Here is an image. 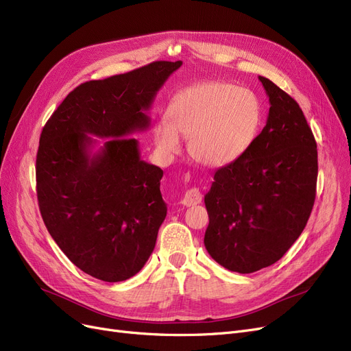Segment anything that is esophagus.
Returning <instances> with one entry per match:
<instances>
[{"instance_id": "34e87169", "label": "esophagus", "mask_w": 351, "mask_h": 351, "mask_svg": "<svg viewBox=\"0 0 351 351\" xmlns=\"http://www.w3.org/2000/svg\"><path fill=\"white\" fill-rule=\"evenodd\" d=\"M202 201V193L198 188H192V189H188L185 192V195L182 198V201H180V204L185 205V206H192V205H197V204H201Z\"/></svg>"}]
</instances>
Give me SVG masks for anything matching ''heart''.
<instances>
[{
    "label": "heart",
    "mask_w": 351,
    "mask_h": 351,
    "mask_svg": "<svg viewBox=\"0 0 351 351\" xmlns=\"http://www.w3.org/2000/svg\"><path fill=\"white\" fill-rule=\"evenodd\" d=\"M262 124V104L245 88L210 81L180 89L153 127L156 149L163 158L180 152L189 138L191 158L211 167L230 165L247 152Z\"/></svg>",
    "instance_id": "b5f03b06"
}]
</instances>
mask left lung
<instances>
[{
  "mask_svg": "<svg viewBox=\"0 0 351 351\" xmlns=\"http://www.w3.org/2000/svg\"><path fill=\"white\" fill-rule=\"evenodd\" d=\"M269 115L250 149L219 167L204 201L210 224L204 244L231 271L276 263L304 231L318 176L317 143L298 102L265 76Z\"/></svg>",
  "mask_w": 351,
  "mask_h": 351,
  "instance_id": "1",
  "label": "left lung"
}]
</instances>
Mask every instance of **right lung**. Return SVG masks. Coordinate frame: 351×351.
I'll return each mask as SVG.
<instances>
[{"label":"right lung","mask_w":351,"mask_h":351,"mask_svg":"<svg viewBox=\"0 0 351 351\" xmlns=\"http://www.w3.org/2000/svg\"><path fill=\"white\" fill-rule=\"evenodd\" d=\"M180 64L159 60L81 84L43 127L36 182L45 226L69 261L99 280L138 274L166 218L163 171L141 160L130 136L149 128L152 104ZM93 135L108 140L100 145Z\"/></svg>","instance_id":"1"}]
</instances>
